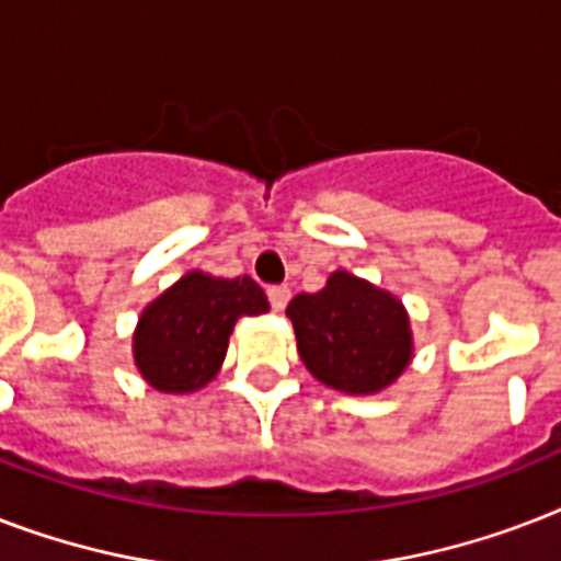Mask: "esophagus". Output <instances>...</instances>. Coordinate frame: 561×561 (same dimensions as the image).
Returning <instances> with one entry per match:
<instances>
[{"mask_svg":"<svg viewBox=\"0 0 561 561\" xmlns=\"http://www.w3.org/2000/svg\"><path fill=\"white\" fill-rule=\"evenodd\" d=\"M267 299H271L273 311H285V306H288L290 299V288L288 285H271V288H267Z\"/></svg>","mask_w":561,"mask_h":561,"instance_id":"34e87169","label":"esophagus"}]
</instances>
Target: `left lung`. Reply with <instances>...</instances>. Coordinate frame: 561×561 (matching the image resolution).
I'll list each match as a JSON object with an SVG mask.
<instances>
[{"instance_id":"1","label":"left lung","mask_w":561,"mask_h":561,"mask_svg":"<svg viewBox=\"0 0 561 561\" xmlns=\"http://www.w3.org/2000/svg\"><path fill=\"white\" fill-rule=\"evenodd\" d=\"M297 350L308 373L343 392L383 390L410 364V323L392 294L332 273L317 294L288 302Z\"/></svg>"}]
</instances>
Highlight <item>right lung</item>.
I'll return each mask as SVG.
<instances>
[{
    "label": "right lung",
    "mask_w": 561,
    "mask_h": 561,
    "mask_svg": "<svg viewBox=\"0 0 561 561\" xmlns=\"http://www.w3.org/2000/svg\"><path fill=\"white\" fill-rule=\"evenodd\" d=\"M267 297L250 276L215 279L186 273L142 311L134 334L136 367L162 392H192L215 378L238 317L267 311Z\"/></svg>",
    "instance_id": "right-lung-1"
}]
</instances>
